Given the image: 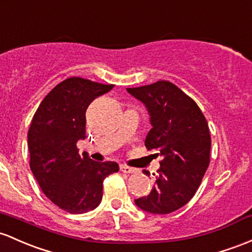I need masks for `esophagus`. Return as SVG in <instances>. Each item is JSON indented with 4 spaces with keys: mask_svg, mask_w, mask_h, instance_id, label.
I'll list each match as a JSON object with an SVG mask.
<instances>
[{
    "mask_svg": "<svg viewBox=\"0 0 252 252\" xmlns=\"http://www.w3.org/2000/svg\"><path fill=\"white\" fill-rule=\"evenodd\" d=\"M120 168H121L122 172H124V173H134V172H136V170H135V168H132L130 166H126V165H121Z\"/></svg>",
    "mask_w": 252,
    "mask_h": 252,
    "instance_id": "esophagus-1",
    "label": "esophagus"
}]
</instances>
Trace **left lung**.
<instances>
[{"label":"left lung","instance_id":"obj_1","mask_svg":"<svg viewBox=\"0 0 252 252\" xmlns=\"http://www.w3.org/2000/svg\"><path fill=\"white\" fill-rule=\"evenodd\" d=\"M142 101L151 116L152 129L145 145L162 157L154 188L135 200L142 211L168 214L193 197L211 161V134L197 104L170 81L126 88ZM148 175L147 171H143Z\"/></svg>","mask_w":252,"mask_h":252}]
</instances>
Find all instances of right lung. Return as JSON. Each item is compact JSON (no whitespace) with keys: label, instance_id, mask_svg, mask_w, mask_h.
Masks as SVG:
<instances>
[{"label":"right lung","instance_id":"right-lung-1","mask_svg":"<svg viewBox=\"0 0 252 252\" xmlns=\"http://www.w3.org/2000/svg\"><path fill=\"white\" fill-rule=\"evenodd\" d=\"M113 85L69 77L48 93L27 135L30 167L46 197L71 214L93 211L103 198V182L118 172L115 161L98 162L79 154L86 137V110Z\"/></svg>","mask_w":252,"mask_h":252}]
</instances>
